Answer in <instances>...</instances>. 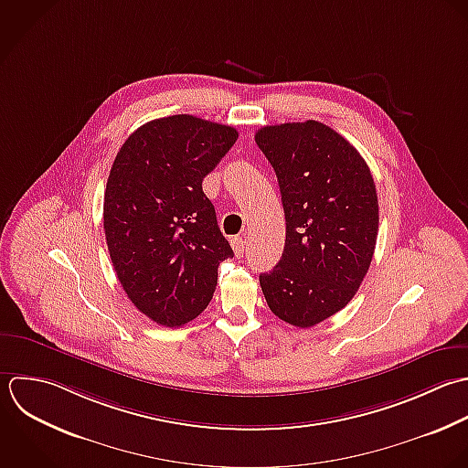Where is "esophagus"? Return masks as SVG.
I'll return each mask as SVG.
<instances>
[{"mask_svg":"<svg viewBox=\"0 0 468 468\" xmlns=\"http://www.w3.org/2000/svg\"><path fill=\"white\" fill-rule=\"evenodd\" d=\"M231 246H233V251L237 257H242L244 255V248H246V240L242 237H235L231 239Z\"/></svg>","mask_w":468,"mask_h":468,"instance_id":"34e87169","label":"esophagus"}]
</instances>
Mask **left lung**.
Instances as JSON below:
<instances>
[{
    "label": "left lung",
    "instance_id": "8db88e82",
    "mask_svg": "<svg viewBox=\"0 0 468 468\" xmlns=\"http://www.w3.org/2000/svg\"><path fill=\"white\" fill-rule=\"evenodd\" d=\"M255 142L275 169L286 217L282 259L261 273L270 310L310 328L343 310L374 257L379 204L359 151L315 122L266 125Z\"/></svg>",
    "mask_w": 468,
    "mask_h": 468
}]
</instances>
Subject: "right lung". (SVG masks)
<instances>
[{
	"label": "right lung",
	"mask_w": 468,
	"mask_h": 468,
	"mask_svg": "<svg viewBox=\"0 0 468 468\" xmlns=\"http://www.w3.org/2000/svg\"><path fill=\"white\" fill-rule=\"evenodd\" d=\"M239 138L191 114L138 127L120 147L103 195L116 277L151 321L176 328L209 304L218 264L233 257L202 180Z\"/></svg>",
	"instance_id": "right-lung-1"
}]
</instances>
